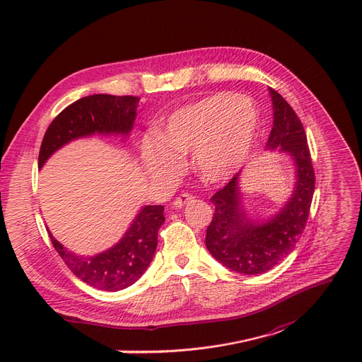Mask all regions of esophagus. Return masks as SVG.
<instances>
[{
  "instance_id": "obj_1",
  "label": "esophagus",
  "mask_w": 362,
  "mask_h": 362,
  "mask_svg": "<svg viewBox=\"0 0 362 362\" xmlns=\"http://www.w3.org/2000/svg\"><path fill=\"white\" fill-rule=\"evenodd\" d=\"M195 197L192 195V194H189V192H182L176 199H174V203H173V206L174 207H177V209H182L186 203H189V202H192Z\"/></svg>"
}]
</instances>
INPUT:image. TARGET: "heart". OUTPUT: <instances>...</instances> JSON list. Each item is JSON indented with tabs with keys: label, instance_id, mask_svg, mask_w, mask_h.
I'll return each mask as SVG.
<instances>
[{
	"label": "heart",
	"instance_id": "obj_1",
	"mask_svg": "<svg viewBox=\"0 0 362 362\" xmlns=\"http://www.w3.org/2000/svg\"><path fill=\"white\" fill-rule=\"evenodd\" d=\"M258 112L247 98L219 92L173 113L164 137L147 136L141 146L146 168L155 177L177 171L182 155L192 153L199 173L209 180L231 176L252 144Z\"/></svg>",
	"mask_w": 362,
	"mask_h": 362
}]
</instances>
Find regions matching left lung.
<instances>
[{
  "label": "left lung",
  "instance_id": "obj_1",
  "mask_svg": "<svg viewBox=\"0 0 362 362\" xmlns=\"http://www.w3.org/2000/svg\"><path fill=\"white\" fill-rule=\"evenodd\" d=\"M274 120L267 147L288 152L297 165V189L284 210L265 223L249 221L240 203L238 174L210 198L215 206L206 246L219 262L242 274L272 270L300 240L315 192V170L303 124L279 92L270 88Z\"/></svg>",
  "mask_w": 362,
  "mask_h": 362
}]
</instances>
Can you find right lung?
Listing matches in <instances>:
<instances>
[{
	"label": "right lung",
	"instance_id": "right-lung-1",
	"mask_svg": "<svg viewBox=\"0 0 362 362\" xmlns=\"http://www.w3.org/2000/svg\"><path fill=\"white\" fill-rule=\"evenodd\" d=\"M139 97L89 95L70 104L52 120L38 153V167L61 146L77 137L100 134H128L137 116ZM164 207H144L120 242L95 257H76L49 233L50 242L65 265L89 286L101 291H120L141 277L158 245V231L164 223Z\"/></svg>",
	"mask_w": 362,
	"mask_h": 362
}]
</instances>
